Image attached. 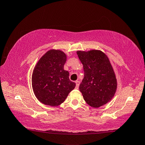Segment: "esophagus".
Listing matches in <instances>:
<instances>
[{"instance_id": "obj_1", "label": "esophagus", "mask_w": 145, "mask_h": 145, "mask_svg": "<svg viewBox=\"0 0 145 145\" xmlns=\"http://www.w3.org/2000/svg\"><path fill=\"white\" fill-rule=\"evenodd\" d=\"M75 83H76V89H78V87H79V85H80V81H78V80H77L75 82Z\"/></svg>"}]
</instances>
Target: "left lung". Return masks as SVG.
<instances>
[{
    "instance_id": "obj_1",
    "label": "left lung",
    "mask_w": 145,
    "mask_h": 145,
    "mask_svg": "<svg viewBox=\"0 0 145 145\" xmlns=\"http://www.w3.org/2000/svg\"><path fill=\"white\" fill-rule=\"evenodd\" d=\"M83 65L84 77L79 90L89 106L98 108L111 101L116 92L117 82L108 57L99 50L77 51Z\"/></svg>"
}]
</instances>
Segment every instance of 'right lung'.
<instances>
[{"mask_svg":"<svg viewBox=\"0 0 145 145\" xmlns=\"http://www.w3.org/2000/svg\"><path fill=\"white\" fill-rule=\"evenodd\" d=\"M67 55L60 50L46 52L34 68L31 84L36 98L42 103L56 106L65 101L75 87L69 79V72L64 70Z\"/></svg>","mask_w":145,"mask_h":145,"instance_id":"1","label":"right lung"}]
</instances>
